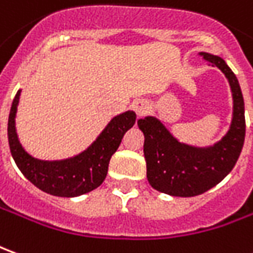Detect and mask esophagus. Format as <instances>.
Segmentation results:
<instances>
[{"instance_id":"1","label":"esophagus","mask_w":253,"mask_h":253,"mask_svg":"<svg viewBox=\"0 0 253 253\" xmlns=\"http://www.w3.org/2000/svg\"><path fill=\"white\" fill-rule=\"evenodd\" d=\"M131 108L134 109V112L137 114V116L141 118V116H144V115H146L149 112V108H151V107H149V104L145 101V100H135V101L131 104Z\"/></svg>"}]
</instances>
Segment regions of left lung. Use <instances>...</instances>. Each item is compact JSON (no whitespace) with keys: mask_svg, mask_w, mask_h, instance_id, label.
Masks as SVG:
<instances>
[{"mask_svg":"<svg viewBox=\"0 0 253 253\" xmlns=\"http://www.w3.org/2000/svg\"><path fill=\"white\" fill-rule=\"evenodd\" d=\"M199 56L218 67L230 86L233 114L225 135L213 145L197 146L179 141L155 116L138 121L145 137L148 182L157 192L169 196L193 197L218 185L237 163L245 138L244 98L234 72L219 56L207 52H200Z\"/></svg>","mask_w":253,"mask_h":253,"instance_id":"8db88e82","label":"left lung"}]
</instances>
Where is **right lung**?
Masks as SVG:
<instances>
[{"mask_svg": "<svg viewBox=\"0 0 253 253\" xmlns=\"http://www.w3.org/2000/svg\"><path fill=\"white\" fill-rule=\"evenodd\" d=\"M22 90H17L8 119V141L12 157L22 174L45 193L59 197H77L101 185L111 157L119 148L125 132L135 123V112L114 116L97 138L75 156L61 160H41L31 156L20 144L16 131V112Z\"/></svg>", "mask_w": 253, "mask_h": 253, "instance_id": "obj_1", "label": "right lung"}]
</instances>
